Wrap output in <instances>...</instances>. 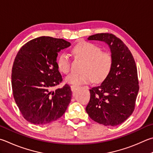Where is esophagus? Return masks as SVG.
Masks as SVG:
<instances>
[{
	"label": "esophagus",
	"mask_w": 153,
	"mask_h": 153,
	"mask_svg": "<svg viewBox=\"0 0 153 153\" xmlns=\"http://www.w3.org/2000/svg\"><path fill=\"white\" fill-rule=\"evenodd\" d=\"M76 88H77V86H75V85H72L71 87V90L72 91H75L76 90Z\"/></svg>",
	"instance_id": "1"
}]
</instances>
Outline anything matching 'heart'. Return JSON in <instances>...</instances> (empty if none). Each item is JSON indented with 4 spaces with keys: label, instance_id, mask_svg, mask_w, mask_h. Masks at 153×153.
<instances>
[{
    "label": "heart",
    "instance_id": "b5f03b06",
    "mask_svg": "<svg viewBox=\"0 0 153 153\" xmlns=\"http://www.w3.org/2000/svg\"><path fill=\"white\" fill-rule=\"evenodd\" d=\"M99 46L89 42H81L72 49L75 56L85 61L82 74H71L65 77V82L69 84L79 85L94 81L100 82L108 76L112 67L113 59L111 54L102 52ZM57 67L63 74L70 70V58L65 53H62L57 59Z\"/></svg>",
    "mask_w": 153,
    "mask_h": 153
}]
</instances>
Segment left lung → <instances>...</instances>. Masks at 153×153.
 <instances>
[{
	"mask_svg": "<svg viewBox=\"0 0 153 153\" xmlns=\"http://www.w3.org/2000/svg\"><path fill=\"white\" fill-rule=\"evenodd\" d=\"M88 40L107 44L112 67L102 84L90 90L86 112L94 121L104 126L122 124L132 114L139 90L137 68L131 52L120 39L109 33L91 35Z\"/></svg>",
	"mask_w": 153,
	"mask_h": 153,
	"instance_id": "obj_1",
	"label": "left lung"
}]
</instances>
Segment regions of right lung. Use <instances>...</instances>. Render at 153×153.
<instances>
[{
  "label": "right lung",
  "mask_w": 153,
  "mask_h": 153,
  "mask_svg": "<svg viewBox=\"0 0 153 153\" xmlns=\"http://www.w3.org/2000/svg\"><path fill=\"white\" fill-rule=\"evenodd\" d=\"M71 45L62 39L40 37L19 50L11 76L13 96L24 118L43 125L62 117L71 101L68 85L55 91L62 82L57 67L58 53Z\"/></svg>",
  "instance_id": "add662e5"
}]
</instances>
